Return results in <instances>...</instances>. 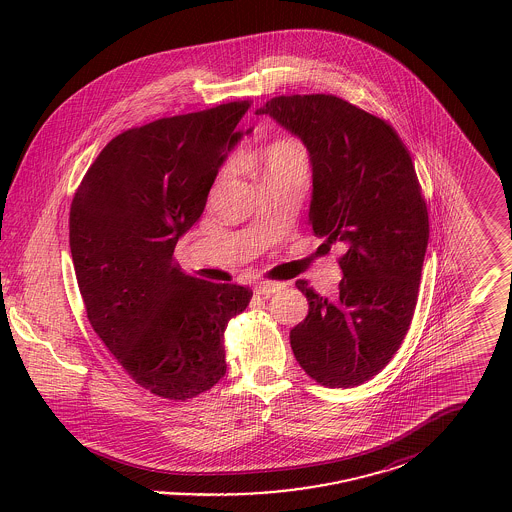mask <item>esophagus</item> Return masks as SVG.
<instances>
[{"label":"esophagus","instance_id":"esophagus-1","mask_svg":"<svg viewBox=\"0 0 512 512\" xmlns=\"http://www.w3.org/2000/svg\"><path fill=\"white\" fill-rule=\"evenodd\" d=\"M284 288L282 282H272V280H265V282H259L255 292L259 295H270V293L280 292Z\"/></svg>","mask_w":512,"mask_h":512}]
</instances>
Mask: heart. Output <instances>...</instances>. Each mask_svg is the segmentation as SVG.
Segmentation results:
<instances>
[{
    "instance_id": "b5f03b06",
    "label": "heart",
    "mask_w": 512,
    "mask_h": 512,
    "mask_svg": "<svg viewBox=\"0 0 512 512\" xmlns=\"http://www.w3.org/2000/svg\"><path fill=\"white\" fill-rule=\"evenodd\" d=\"M249 163L259 169L265 182L288 176H309L311 169L307 147L293 138L268 144L257 155L249 157Z\"/></svg>"
}]
</instances>
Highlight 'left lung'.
<instances>
[{"label":"left lung","mask_w":512,"mask_h":512,"mask_svg":"<svg viewBox=\"0 0 512 512\" xmlns=\"http://www.w3.org/2000/svg\"><path fill=\"white\" fill-rule=\"evenodd\" d=\"M257 115L309 149V222L343 249L336 299L295 282L309 315L290 332L293 355L320 386H361L401 347L418 299L430 224L411 153L390 122L332 94L278 96Z\"/></svg>","instance_id":"8db88e82"}]
</instances>
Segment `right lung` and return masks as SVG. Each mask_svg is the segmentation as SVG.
I'll use <instances>...</instances> for the list:
<instances>
[{
    "instance_id": "1",
    "label": "right lung",
    "mask_w": 512,
    "mask_h": 512,
    "mask_svg": "<svg viewBox=\"0 0 512 512\" xmlns=\"http://www.w3.org/2000/svg\"><path fill=\"white\" fill-rule=\"evenodd\" d=\"M251 101L174 115L115 136L71 203L69 242L86 317L144 390L186 401L226 374L224 330L253 292L188 276L178 238L201 217Z\"/></svg>"
}]
</instances>
